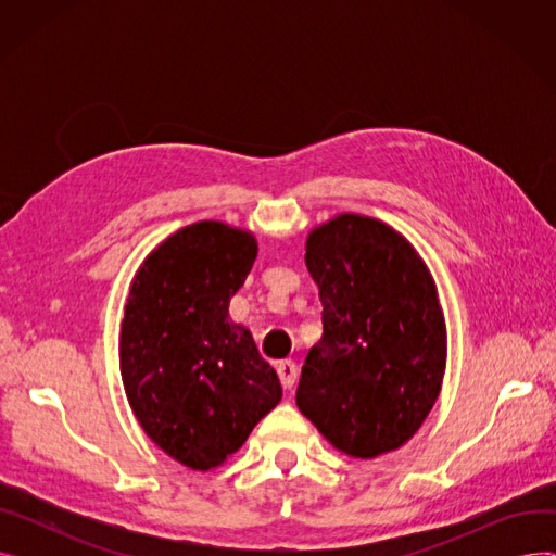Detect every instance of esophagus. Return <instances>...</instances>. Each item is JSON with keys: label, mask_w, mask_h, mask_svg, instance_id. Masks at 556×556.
<instances>
[{"label": "esophagus", "mask_w": 556, "mask_h": 556, "mask_svg": "<svg viewBox=\"0 0 556 556\" xmlns=\"http://www.w3.org/2000/svg\"><path fill=\"white\" fill-rule=\"evenodd\" d=\"M277 374H279V381H281V386L286 388V390H290L295 386V381H298V365L293 363V361H281L279 365H277Z\"/></svg>", "instance_id": "1"}]
</instances>
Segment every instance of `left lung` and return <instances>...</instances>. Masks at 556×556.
<instances>
[{"label": "left lung", "mask_w": 556, "mask_h": 556, "mask_svg": "<svg viewBox=\"0 0 556 556\" xmlns=\"http://www.w3.org/2000/svg\"><path fill=\"white\" fill-rule=\"evenodd\" d=\"M325 333L306 356L298 407L349 457L401 448L446 371V323L415 245L383 220L338 214L306 239Z\"/></svg>", "instance_id": "obj_1"}]
</instances>
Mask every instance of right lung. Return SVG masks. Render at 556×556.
Instances as JSON below:
<instances>
[{
    "label": "right lung",
    "instance_id": "1",
    "mask_svg": "<svg viewBox=\"0 0 556 556\" xmlns=\"http://www.w3.org/2000/svg\"><path fill=\"white\" fill-rule=\"evenodd\" d=\"M254 233L200 220L139 266L119 338L122 381L143 432L175 462L210 471L281 401L277 371L229 319L256 258Z\"/></svg>",
    "mask_w": 556,
    "mask_h": 556
}]
</instances>
